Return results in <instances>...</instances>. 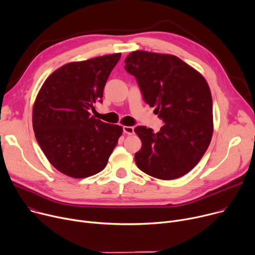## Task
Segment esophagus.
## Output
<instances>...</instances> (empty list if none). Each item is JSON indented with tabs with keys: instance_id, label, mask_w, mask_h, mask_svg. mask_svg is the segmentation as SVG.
I'll return each mask as SVG.
<instances>
[{
	"instance_id": "34e87169",
	"label": "esophagus",
	"mask_w": 255,
	"mask_h": 255,
	"mask_svg": "<svg viewBox=\"0 0 255 255\" xmlns=\"http://www.w3.org/2000/svg\"><path fill=\"white\" fill-rule=\"evenodd\" d=\"M123 131H124L126 134H129V135L134 134V128L131 127V126H123Z\"/></svg>"
}]
</instances>
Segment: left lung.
Wrapping results in <instances>:
<instances>
[{
  "mask_svg": "<svg viewBox=\"0 0 255 255\" xmlns=\"http://www.w3.org/2000/svg\"><path fill=\"white\" fill-rule=\"evenodd\" d=\"M125 69L165 123L156 133L145 126L134 129L142 142L135 153L137 167L160 180L184 176L198 164L212 140L210 86L197 70L174 55L135 51L125 59Z\"/></svg>",
  "mask_w": 255,
  "mask_h": 255,
  "instance_id": "8db88e82",
  "label": "left lung"
}]
</instances>
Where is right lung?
<instances>
[{
  "label": "right lung",
  "instance_id": "add662e5",
  "mask_svg": "<svg viewBox=\"0 0 255 255\" xmlns=\"http://www.w3.org/2000/svg\"><path fill=\"white\" fill-rule=\"evenodd\" d=\"M121 53L68 63L40 87L32 110L36 140L50 163L72 178L103 171L123 128L90 117Z\"/></svg>",
  "mask_w": 255,
  "mask_h": 255
}]
</instances>
